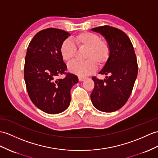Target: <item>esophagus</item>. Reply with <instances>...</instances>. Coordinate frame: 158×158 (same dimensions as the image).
I'll return each mask as SVG.
<instances>
[{
	"label": "esophagus",
	"mask_w": 158,
	"mask_h": 158,
	"mask_svg": "<svg viewBox=\"0 0 158 158\" xmlns=\"http://www.w3.org/2000/svg\"><path fill=\"white\" fill-rule=\"evenodd\" d=\"M85 79H86L85 78H82V77H79V78H78V80H79L80 82H82Z\"/></svg>",
	"instance_id": "obj_1"
}]
</instances>
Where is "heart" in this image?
<instances>
[{
    "instance_id": "obj_1",
    "label": "heart",
    "mask_w": 158,
    "mask_h": 158,
    "mask_svg": "<svg viewBox=\"0 0 158 158\" xmlns=\"http://www.w3.org/2000/svg\"><path fill=\"white\" fill-rule=\"evenodd\" d=\"M75 44L79 49H87L84 61H75L68 65L70 72L80 77H85L97 70V65L102 67L108 62L110 48L108 42L101 40L98 35L92 32H84L74 38ZM60 53L64 61H71L77 53L75 44L69 40L64 41L60 46Z\"/></svg>"
}]
</instances>
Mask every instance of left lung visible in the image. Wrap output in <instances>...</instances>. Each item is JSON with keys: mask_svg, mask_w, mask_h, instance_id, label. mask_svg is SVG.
<instances>
[{"mask_svg": "<svg viewBox=\"0 0 158 158\" xmlns=\"http://www.w3.org/2000/svg\"><path fill=\"white\" fill-rule=\"evenodd\" d=\"M91 30L102 35L110 48L108 62L99 72L109 76L104 80L92 77L91 101L102 112H114L124 106L131 94L138 72L136 56L130 39L121 30L108 25Z\"/></svg>", "mask_w": 158, "mask_h": 158, "instance_id": "left-lung-1", "label": "left lung"}]
</instances>
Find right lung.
Returning a JSON list of instances; mask_svg holds the SVG:
<instances>
[{
  "label": "right lung",
  "mask_w": 158,
  "mask_h": 158,
  "mask_svg": "<svg viewBox=\"0 0 158 158\" xmlns=\"http://www.w3.org/2000/svg\"><path fill=\"white\" fill-rule=\"evenodd\" d=\"M70 34L64 30L48 28L33 37L27 50L24 78L33 103L48 114L66 110L70 103V90L78 82L76 75L66 74L67 66L60 53V46Z\"/></svg>",
  "instance_id": "obj_1"
}]
</instances>
